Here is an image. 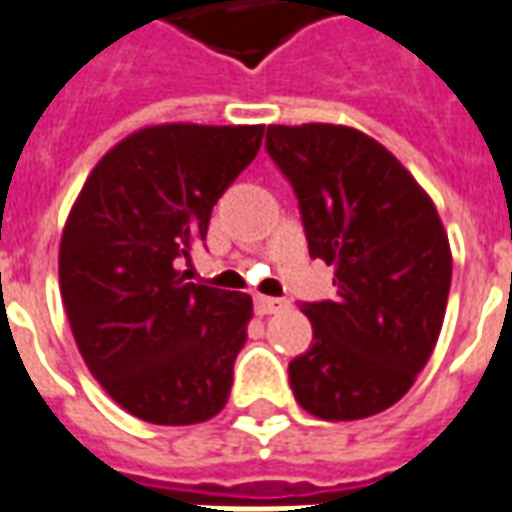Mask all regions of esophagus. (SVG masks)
<instances>
[{"mask_svg": "<svg viewBox=\"0 0 512 512\" xmlns=\"http://www.w3.org/2000/svg\"><path fill=\"white\" fill-rule=\"evenodd\" d=\"M288 308V302L285 300H274V297H257L255 300V311L260 316H269V314H280Z\"/></svg>", "mask_w": 512, "mask_h": 512, "instance_id": "1", "label": "esophagus"}]
</instances>
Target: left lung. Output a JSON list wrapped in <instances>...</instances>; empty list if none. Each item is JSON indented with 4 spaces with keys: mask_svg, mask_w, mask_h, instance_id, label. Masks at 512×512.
<instances>
[{
    "mask_svg": "<svg viewBox=\"0 0 512 512\" xmlns=\"http://www.w3.org/2000/svg\"><path fill=\"white\" fill-rule=\"evenodd\" d=\"M266 151L300 201L311 257L336 297L302 302L311 347L288 364L294 398L322 420L398 403L437 344L451 249L426 190L381 142L347 125H269Z\"/></svg>",
    "mask_w": 512,
    "mask_h": 512,
    "instance_id": "obj_1",
    "label": "left lung"
}]
</instances>
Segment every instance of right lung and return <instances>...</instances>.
Masks as SVG:
<instances>
[{"instance_id":"obj_1","label":"right lung","mask_w":512,"mask_h":512,"mask_svg":"<svg viewBox=\"0 0 512 512\" xmlns=\"http://www.w3.org/2000/svg\"><path fill=\"white\" fill-rule=\"evenodd\" d=\"M263 125L165 123L117 142L66 218L58 280L89 373L145 423L190 426L229 398L252 297L184 283L215 201L260 151Z\"/></svg>"}]
</instances>
